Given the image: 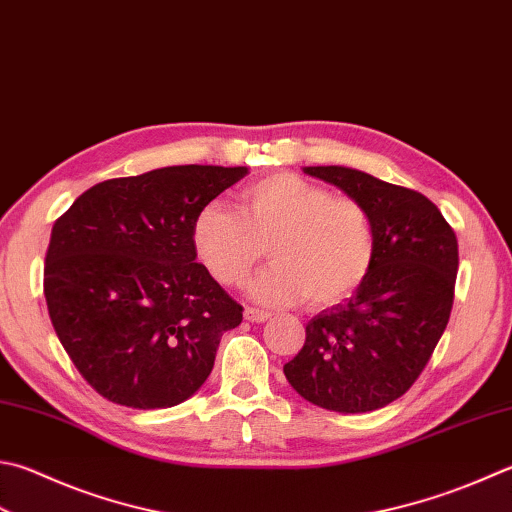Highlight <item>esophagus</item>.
<instances>
[{"mask_svg": "<svg viewBox=\"0 0 512 512\" xmlns=\"http://www.w3.org/2000/svg\"><path fill=\"white\" fill-rule=\"evenodd\" d=\"M269 316H272V314L265 312V310H256V307H245V318L249 323H265Z\"/></svg>", "mask_w": 512, "mask_h": 512, "instance_id": "1", "label": "esophagus"}]
</instances>
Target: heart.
<instances>
[{
  "instance_id": "1",
  "label": "heart",
  "mask_w": 512,
  "mask_h": 512,
  "mask_svg": "<svg viewBox=\"0 0 512 512\" xmlns=\"http://www.w3.org/2000/svg\"><path fill=\"white\" fill-rule=\"evenodd\" d=\"M202 263L223 285H243L265 258L274 265L249 287L256 301L294 305L307 298L330 307L350 298L370 276L376 231L359 200L294 173H274L247 185L238 211L202 207L194 223Z\"/></svg>"
}]
</instances>
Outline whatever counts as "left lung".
<instances>
[{
	"label": "left lung",
	"mask_w": 512,
	"mask_h": 512,
	"mask_svg": "<svg viewBox=\"0 0 512 512\" xmlns=\"http://www.w3.org/2000/svg\"><path fill=\"white\" fill-rule=\"evenodd\" d=\"M370 211L376 256L352 298L316 314L285 376L318 408L388 406L426 368L446 330L459 267L457 236L435 202L352 167H303Z\"/></svg>",
	"instance_id": "1"
}]
</instances>
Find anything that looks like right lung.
<instances>
[{
	"mask_svg": "<svg viewBox=\"0 0 512 512\" xmlns=\"http://www.w3.org/2000/svg\"><path fill=\"white\" fill-rule=\"evenodd\" d=\"M247 167L182 165L104 180L55 220L44 296L55 334L104 399L156 410L207 381L243 307L196 263L202 207Z\"/></svg>",
	"mask_w": 512,
	"mask_h": 512,
	"instance_id": "right-lung-1",
	"label": "right lung"
}]
</instances>
